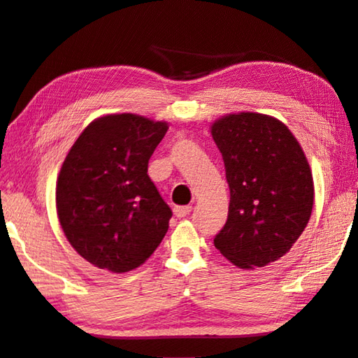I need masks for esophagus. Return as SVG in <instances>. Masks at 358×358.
<instances>
[{"label": "esophagus", "instance_id": "34e87169", "mask_svg": "<svg viewBox=\"0 0 358 358\" xmlns=\"http://www.w3.org/2000/svg\"><path fill=\"white\" fill-rule=\"evenodd\" d=\"M173 213H175V217H177V218H185V217H188V215L191 213V207H188V206L175 207L173 208Z\"/></svg>", "mask_w": 358, "mask_h": 358}]
</instances>
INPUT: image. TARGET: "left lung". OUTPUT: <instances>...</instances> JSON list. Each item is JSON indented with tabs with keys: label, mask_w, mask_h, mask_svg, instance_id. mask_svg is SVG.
Returning <instances> with one entry per match:
<instances>
[{
	"label": "left lung",
	"mask_w": 358,
	"mask_h": 358,
	"mask_svg": "<svg viewBox=\"0 0 358 358\" xmlns=\"http://www.w3.org/2000/svg\"><path fill=\"white\" fill-rule=\"evenodd\" d=\"M212 137L231 194L213 243L239 268H263L290 250L308 226L314 206L308 159L285 124L257 113L221 117Z\"/></svg>",
	"instance_id": "1"
}]
</instances>
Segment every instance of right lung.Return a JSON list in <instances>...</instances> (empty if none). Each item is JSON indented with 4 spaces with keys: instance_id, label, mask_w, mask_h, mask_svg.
Returning a JSON list of instances; mask_svg holds the SVG:
<instances>
[{
    "instance_id": "1",
    "label": "right lung",
    "mask_w": 358,
    "mask_h": 358,
    "mask_svg": "<svg viewBox=\"0 0 358 358\" xmlns=\"http://www.w3.org/2000/svg\"><path fill=\"white\" fill-rule=\"evenodd\" d=\"M166 122L110 115L90 122L57 180V215L68 242L90 264L127 272L148 259L172 210L148 175Z\"/></svg>"
}]
</instances>
